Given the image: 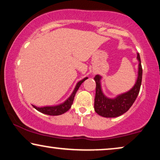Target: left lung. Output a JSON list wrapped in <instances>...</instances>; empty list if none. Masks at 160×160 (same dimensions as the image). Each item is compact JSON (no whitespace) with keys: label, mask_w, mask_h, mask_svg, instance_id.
Here are the masks:
<instances>
[{"label":"left lung","mask_w":160,"mask_h":160,"mask_svg":"<svg viewBox=\"0 0 160 160\" xmlns=\"http://www.w3.org/2000/svg\"><path fill=\"white\" fill-rule=\"evenodd\" d=\"M137 59L139 62L138 73L134 87L130 90L118 95L115 98H108L102 93L101 84H100L101 76L96 75L94 78L96 82L94 108L98 114L107 118L117 117L127 112L132 106L133 102L138 95L142 82V73H143L139 53H137Z\"/></svg>","instance_id":"left-lung-1"}]
</instances>
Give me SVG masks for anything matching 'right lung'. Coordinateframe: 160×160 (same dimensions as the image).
I'll return each instance as SVG.
<instances>
[{
	"label": "right lung",
	"instance_id": "1",
	"mask_svg": "<svg viewBox=\"0 0 160 160\" xmlns=\"http://www.w3.org/2000/svg\"><path fill=\"white\" fill-rule=\"evenodd\" d=\"M87 77L83 78L82 80H81L80 82H78L77 84H76L75 89L73 92H72L71 95L68 98V99L65 100L64 102L61 103L60 105H58V106H44V107H37L34 105H32L33 106V108L36 109L37 111H38L39 112H41L43 113H45V114L50 115V116H58V115H61L62 113H64L69 110L71 108V107L73 104L74 97H75V95L76 92L79 88L81 84H82L83 82H84L85 80L87 79Z\"/></svg>",
	"mask_w": 160,
	"mask_h": 160
}]
</instances>
